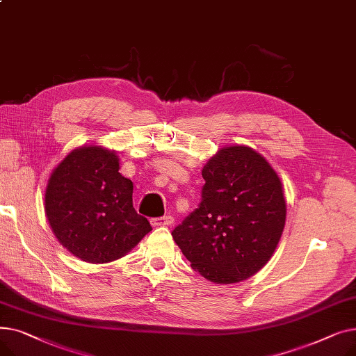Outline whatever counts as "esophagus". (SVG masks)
<instances>
[{
	"instance_id": "esophagus-1",
	"label": "esophagus",
	"mask_w": 356,
	"mask_h": 356,
	"mask_svg": "<svg viewBox=\"0 0 356 356\" xmlns=\"http://www.w3.org/2000/svg\"><path fill=\"white\" fill-rule=\"evenodd\" d=\"M175 218L170 215H165V216H160V218H153L152 223L154 227H168V225H173Z\"/></svg>"
}]
</instances>
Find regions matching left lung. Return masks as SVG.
Wrapping results in <instances>:
<instances>
[{
  "mask_svg": "<svg viewBox=\"0 0 356 356\" xmlns=\"http://www.w3.org/2000/svg\"><path fill=\"white\" fill-rule=\"evenodd\" d=\"M202 200L172 235L192 268L218 284L263 268L286 223L283 184L267 160L232 145L204 164Z\"/></svg>",
  "mask_w": 356,
  "mask_h": 356,
  "instance_id": "8db88e82",
  "label": "left lung"
}]
</instances>
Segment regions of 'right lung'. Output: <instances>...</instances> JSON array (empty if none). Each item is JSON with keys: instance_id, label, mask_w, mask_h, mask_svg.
Wrapping results in <instances>:
<instances>
[{"instance_id": "obj_1", "label": "right lung", "mask_w": 356, "mask_h": 356, "mask_svg": "<svg viewBox=\"0 0 356 356\" xmlns=\"http://www.w3.org/2000/svg\"><path fill=\"white\" fill-rule=\"evenodd\" d=\"M118 170L114 152L89 145L73 149L50 176L44 208L51 231L86 263L118 259L152 231L133 207V181Z\"/></svg>"}]
</instances>
